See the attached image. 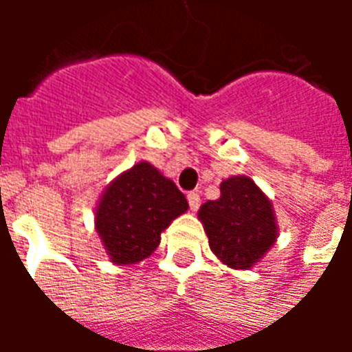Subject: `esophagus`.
Here are the masks:
<instances>
[{"label": "esophagus", "instance_id": "34e87169", "mask_svg": "<svg viewBox=\"0 0 352 352\" xmlns=\"http://www.w3.org/2000/svg\"><path fill=\"white\" fill-rule=\"evenodd\" d=\"M188 203H190V208L195 212L201 205V197L199 193H188Z\"/></svg>", "mask_w": 352, "mask_h": 352}]
</instances>
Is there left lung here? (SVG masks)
Segmentation results:
<instances>
[{
	"label": "left lung",
	"mask_w": 352,
	"mask_h": 352,
	"mask_svg": "<svg viewBox=\"0 0 352 352\" xmlns=\"http://www.w3.org/2000/svg\"><path fill=\"white\" fill-rule=\"evenodd\" d=\"M197 218L210 251L234 270H251L280 236L272 201L245 174L222 180L220 197L203 203Z\"/></svg>",
	"instance_id": "obj_1"
}]
</instances>
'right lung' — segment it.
<instances>
[{
	"label": "right lung",
	"instance_id": "1",
	"mask_svg": "<svg viewBox=\"0 0 352 352\" xmlns=\"http://www.w3.org/2000/svg\"><path fill=\"white\" fill-rule=\"evenodd\" d=\"M188 208L186 195L170 178L149 161H140L103 190L94 222L111 263L130 266L151 256L162 232Z\"/></svg>",
	"mask_w": 352,
	"mask_h": 352
}]
</instances>
